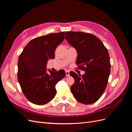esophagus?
Instances as JSON below:
<instances>
[{
    "label": "esophagus",
    "instance_id": "34e87169",
    "mask_svg": "<svg viewBox=\"0 0 132 132\" xmlns=\"http://www.w3.org/2000/svg\"><path fill=\"white\" fill-rule=\"evenodd\" d=\"M65 74L67 77H69L70 74H69V70H66L65 71Z\"/></svg>",
    "mask_w": 132,
    "mask_h": 132
}]
</instances>
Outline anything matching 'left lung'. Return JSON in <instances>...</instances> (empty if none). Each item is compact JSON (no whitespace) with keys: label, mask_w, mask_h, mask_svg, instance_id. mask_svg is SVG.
I'll return each instance as SVG.
<instances>
[{"label":"left lung","mask_w":132,"mask_h":132,"mask_svg":"<svg viewBox=\"0 0 132 132\" xmlns=\"http://www.w3.org/2000/svg\"><path fill=\"white\" fill-rule=\"evenodd\" d=\"M65 39L77 50V65L85 71L79 75H70L75 81L71 91L77 100L82 104L96 102L104 93L110 74V59L107 49L96 36L82 32L68 31Z\"/></svg>","instance_id":"8db88e82"}]
</instances>
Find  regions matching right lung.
I'll return each mask as SVG.
<instances>
[{
    "instance_id": "1",
    "label": "right lung",
    "mask_w": 132,
    "mask_h": 132,
    "mask_svg": "<svg viewBox=\"0 0 132 132\" xmlns=\"http://www.w3.org/2000/svg\"><path fill=\"white\" fill-rule=\"evenodd\" d=\"M65 32L50 34L31 40L19 55L18 79L25 97L32 103L43 105L55 96V85L65 77L63 70H46L50 59H54L57 46L64 38Z\"/></svg>"
}]
</instances>
